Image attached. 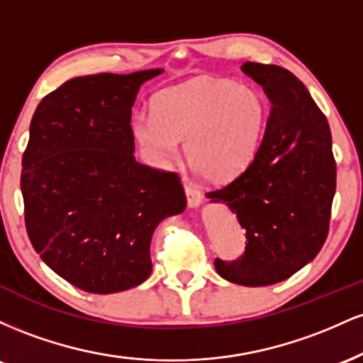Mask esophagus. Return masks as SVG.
<instances>
[{
    "mask_svg": "<svg viewBox=\"0 0 363 363\" xmlns=\"http://www.w3.org/2000/svg\"><path fill=\"white\" fill-rule=\"evenodd\" d=\"M184 191H186V198H187V205H189L191 208H196L201 203V191L198 189L194 184H191V182L184 181Z\"/></svg>",
    "mask_w": 363,
    "mask_h": 363,
    "instance_id": "1",
    "label": "esophagus"
}]
</instances>
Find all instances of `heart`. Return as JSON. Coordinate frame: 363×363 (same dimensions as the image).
<instances>
[{
    "label": "heart",
    "mask_w": 363,
    "mask_h": 363,
    "mask_svg": "<svg viewBox=\"0 0 363 363\" xmlns=\"http://www.w3.org/2000/svg\"><path fill=\"white\" fill-rule=\"evenodd\" d=\"M269 106L254 86L223 78H194L157 95L153 112L133 118V133L153 164L184 158L205 181L222 184L242 174L261 147Z\"/></svg>",
    "instance_id": "heart-1"
}]
</instances>
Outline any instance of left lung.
I'll return each mask as SVG.
<instances>
[{"mask_svg":"<svg viewBox=\"0 0 363 363\" xmlns=\"http://www.w3.org/2000/svg\"><path fill=\"white\" fill-rule=\"evenodd\" d=\"M242 72L272 102L268 126L251 165L206 196L230 206L247 239L239 259L216 257V273L237 285L266 286L290 278L323 247L336 162L326 116L294 73L251 61Z\"/></svg>","mask_w":363,"mask_h":363,"instance_id":"obj_1","label":"left lung"}]
</instances>
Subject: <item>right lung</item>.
Listing matches in <instances>:
<instances>
[{"mask_svg": "<svg viewBox=\"0 0 363 363\" xmlns=\"http://www.w3.org/2000/svg\"><path fill=\"white\" fill-rule=\"evenodd\" d=\"M97 73L40 101L22 157L25 228L43 261L90 294H116L152 273L150 240L186 208L177 172L135 160L131 107L160 74Z\"/></svg>", "mask_w": 363, "mask_h": 363, "instance_id": "obj_1", "label": "right lung"}]
</instances>
